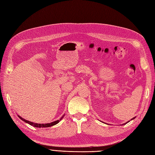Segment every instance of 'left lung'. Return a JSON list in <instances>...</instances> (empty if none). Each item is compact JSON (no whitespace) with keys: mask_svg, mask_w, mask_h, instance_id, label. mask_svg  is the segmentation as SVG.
I'll list each match as a JSON object with an SVG mask.
<instances>
[{"mask_svg":"<svg viewBox=\"0 0 155 155\" xmlns=\"http://www.w3.org/2000/svg\"><path fill=\"white\" fill-rule=\"evenodd\" d=\"M134 118H133V119H134ZM128 122H129V121H128Z\"/></svg>","mask_w":155,"mask_h":155,"instance_id":"obj_1","label":"left lung"}]
</instances>
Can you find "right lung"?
I'll return each instance as SVG.
<instances>
[{
	"label": "right lung",
	"instance_id": "add662e5",
	"mask_svg": "<svg viewBox=\"0 0 155 155\" xmlns=\"http://www.w3.org/2000/svg\"><path fill=\"white\" fill-rule=\"evenodd\" d=\"M18 116V118H21L22 121H24L25 122L29 124L30 125L35 127H40V128H41V127H51V126H53V125H56V124H58V123L59 122V121H60L61 120V119L63 118V116H62V118H61L59 120L55 121H54V122H51V123H50V124H35V123L31 122V121H28V120H25V119L22 118L21 117L19 116Z\"/></svg>",
	"mask_w": 155,
	"mask_h": 155
}]
</instances>
